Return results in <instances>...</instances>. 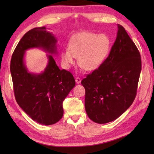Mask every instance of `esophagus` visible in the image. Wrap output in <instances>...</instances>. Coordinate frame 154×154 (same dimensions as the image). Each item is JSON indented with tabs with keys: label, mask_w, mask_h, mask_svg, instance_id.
<instances>
[{
	"label": "esophagus",
	"mask_w": 154,
	"mask_h": 154,
	"mask_svg": "<svg viewBox=\"0 0 154 154\" xmlns=\"http://www.w3.org/2000/svg\"><path fill=\"white\" fill-rule=\"evenodd\" d=\"M81 79L79 77H77V78H75V82H76V83H81Z\"/></svg>",
	"instance_id": "34e87169"
}]
</instances>
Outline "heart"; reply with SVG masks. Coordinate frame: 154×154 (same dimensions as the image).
Listing matches in <instances>:
<instances>
[{
  "mask_svg": "<svg viewBox=\"0 0 154 154\" xmlns=\"http://www.w3.org/2000/svg\"><path fill=\"white\" fill-rule=\"evenodd\" d=\"M111 41L106 34L82 32L72 36L68 48L61 51V60L65 69L75 63L85 71H92L98 69L109 54Z\"/></svg>",
  "mask_w": 154,
  "mask_h": 154,
  "instance_id": "obj_1",
  "label": "heart"
}]
</instances>
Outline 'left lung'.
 <instances>
[{
	"mask_svg": "<svg viewBox=\"0 0 154 154\" xmlns=\"http://www.w3.org/2000/svg\"><path fill=\"white\" fill-rule=\"evenodd\" d=\"M116 39L102 65L82 81L85 90V108L98 124L115 120L135 98L141 60L137 48L125 28L118 24Z\"/></svg>",
	"mask_w": 154,
	"mask_h": 154,
	"instance_id": "obj_1",
	"label": "left lung"
}]
</instances>
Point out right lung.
<instances>
[{"label": "right lung", "mask_w": 154, "mask_h": 154, "mask_svg": "<svg viewBox=\"0 0 154 154\" xmlns=\"http://www.w3.org/2000/svg\"><path fill=\"white\" fill-rule=\"evenodd\" d=\"M56 43L57 38L45 27L33 28L18 43L10 66L17 104L34 121L46 126L62 118V103L75 85L72 75L60 69L54 60L53 55L58 54ZM32 48L48 54V64L40 74L30 72L25 65V51Z\"/></svg>", "instance_id": "obj_1"}]
</instances>
